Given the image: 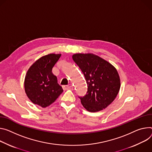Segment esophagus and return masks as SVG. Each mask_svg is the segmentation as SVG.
I'll return each mask as SVG.
<instances>
[{
    "label": "esophagus",
    "mask_w": 152,
    "mask_h": 152,
    "mask_svg": "<svg viewBox=\"0 0 152 152\" xmlns=\"http://www.w3.org/2000/svg\"><path fill=\"white\" fill-rule=\"evenodd\" d=\"M64 90H73V86L72 84H70L68 86H62Z\"/></svg>",
    "instance_id": "1"
}]
</instances>
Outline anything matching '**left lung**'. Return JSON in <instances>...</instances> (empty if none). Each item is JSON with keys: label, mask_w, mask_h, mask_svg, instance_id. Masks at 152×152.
I'll use <instances>...</instances> for the list:
<instances>
[{"label": "left lung", "mask_w": 152, "mask_h": 152, "mask_svg": "<svg viewBox=\"0 0 152 152\" xmlns=\"http://www.w3.org/2000/svg\"><path fill=\"white\" fill-rule=\"evenodd\" d=\"M84 74L87 91L78 96L84 107L96 112L111 104L120 89V79L116 68L107 61L93 54H75L72 56Z\"/></svg>", "instance_id": "left-lung-1"}]
</instances>
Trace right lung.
<instances>
[{"label":"right lung","mask_w":152,"mask_h":152,"mask_svg":"<svg viewBox=\"0 0 152 152\" xmlns=\"http://www.w3.org/2000/svg\"><path fill=\"white\" fill-rule=\"evenodd\" d=\"M61 54H50L36 61L29 68L25 78V93L30 101L42 107L53 103L63 92L52 69Z\"/></svg>","instance_id":"add662e5"}]
</instances>
